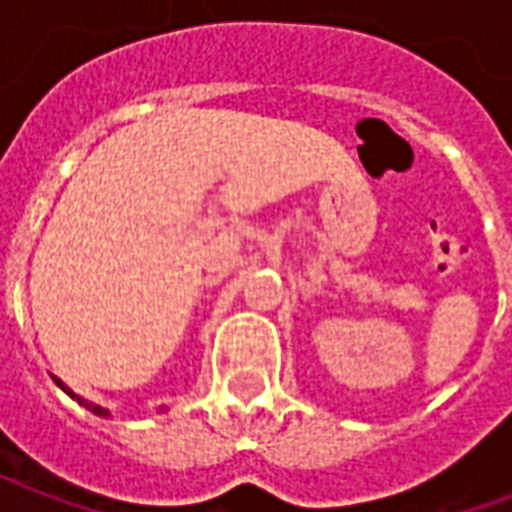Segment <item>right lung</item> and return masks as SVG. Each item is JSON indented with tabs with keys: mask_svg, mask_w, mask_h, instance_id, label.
I'll list each match as a JSON object with an SVG mask.
<instances>
[{
	"mask_svg": "<svg viewBox=\"0 0 512 512\" xmlns=\"http://www.w3.org/2000/svg\"><path fill=\"white\" fill-rule=\"evenodd\" d=\"M54 381H57V386H62V389H65V392H68V395H71L73 400H79V403H82L84 408H90V411H93V414H98V417H109V408H104V406H95V403H90V400H84L82 395H76V392H71V389H68V386L62 384L60 378H54Z\"/></svg>",
	"mask_w": 512,
	"mask_h": 512,
	"instance_id": "right-lung-1",
	"label": "right lung"
}]
</instances>
